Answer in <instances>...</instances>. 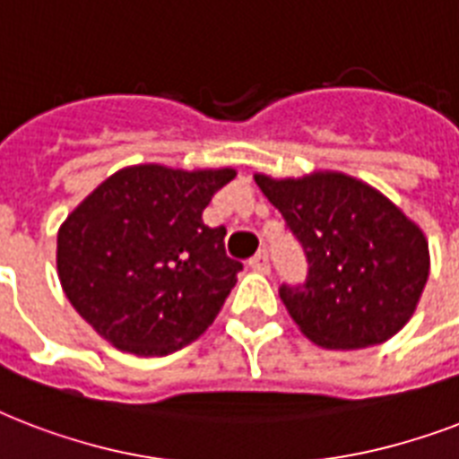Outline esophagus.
<instances>
[{
  "instance_id": "obj_1",
  "label": "esophagus",
  "mask_w": 459,
  "mask_h": 459,
  "mask_svg": "<svg viewBox=\"0 0 459 459\" xmlns=\"http://www.w3.org/2000/svg\"><path fill=\"white\" fill-rule=\"evenodd\" d=\"M247 264H250V269H255V272L269 273V269H272V264H269V252L259 250L257 255L247 262Z\"/></svg>"
}]
</instances>
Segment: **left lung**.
Returning a JSON list of instances; mask_svg holds the SVG:
<instances>
[{
	"label": "left lung",
	"instance_id": "8db88e82",
	"mask_svg": "<svg viewBox=\"0 0 459 459\" xmlns=\"http://www.w3.org/2000/svg\"><path fill=\"white\" fill-rule=\"evenodd\" d=\"M307 259L302 283H281L302 333L321 348L388 341L412 316L429 279L427 238L391 200L342 173L255 176Z\"/></svg>",
	"mask_w": 459,
	"mask_h": 459
}]
</instances>
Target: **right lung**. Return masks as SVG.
Masks as SVG:
<instances>
[{"label":"right lung","instance_id":"right-lung-1","mask_svg":"<svg viewBox=\"0 0 459 459\" xmlns=\"http://www.w3.org/2000/svg\"><path fill=\"white\" fill-rule=\"evenodd\" d=\"M233 178V169L145 164L104 180L56 238L61 286L75 312L140 357L171 355L200 338L243 272L226 255V229L202 221Z\"/></svg>","mask_w":459,"mask_h":459}]
</instances>
